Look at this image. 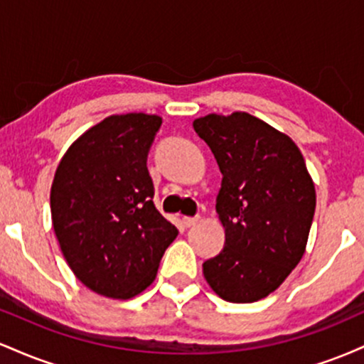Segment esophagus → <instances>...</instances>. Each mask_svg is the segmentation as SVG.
<instances>
[{
	"label": "esophagus",
	"instance_id": "34e87169",
	"mask_svg": "<svg viewBox=\"0 0 364 364\" xmlns=\"http://www.w3.org/2000/svg\"><path fill=\"white\" fill-rule=\"evenodd\" d=\"M198 220V217H183V224H185L186 228H191V225H195Z\"/></svg>",
	"mask_w": 364,
	"mask_h": 364
}]
</instances>
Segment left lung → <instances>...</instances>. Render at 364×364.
<instances>
[{
  "label": "left lung",
  "instance_id": "1",
  "mask_svg": "<svg viewBox=\"0 0 364 364\" xmlns=\"http://www.w3.org/2000/svg\"><path fill=\"white\" fill-rule=\"evenodd\" d=\"M193 128L223 173L215 208L225 246L203 263V277L224 301H258L306 252L315 183L291 136L248 112L207 114Z\"/></svg>",
  "mask_w": 364,
  "mask_h": 364
}]
</instances>
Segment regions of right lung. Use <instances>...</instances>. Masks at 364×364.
<instances>
[{
    "instance_id": "obj_1",
    "label": "right lung",
    "mask_w": 364,
    "mask_h": 364,
    "mask_svg": "<svg viewBox=\"0 0 364 364\" xmlns=\"http://www.w3.org/2000/svg\"><path fill=\"white\" fill-rule=\"evenodd\" d=\"M161 123L145 112L107 116L70 145L54 173L51 219L63 257L78 281L106 298L147 289L178 236L156 208L147 169Z\"/></svg>"
}]
</instances>
